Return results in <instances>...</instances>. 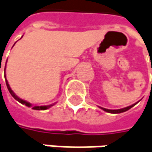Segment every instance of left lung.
<instances>
[{"label": "left lung", "mask_w": 152, "mask_h": 152, "mask_svg": "<svg viewBox=\"0 0 152 152\" xmlns=\"http://www.w3.org/2000/svg\"><path fill=\"white\" fill-rule=\"evenodd\" d=\"M137 103V102H136ZM136 103H134L133 105H131V106H128V107H126V108H123V109H120V110H108V109H104V108H101L102 110H104V111H106V112H108V113H111V114H120V113H123V112H125V111H127L128 110H130L132 107H133Z\"/></svg>", "instance_id": "obj_1"}]
</instances>
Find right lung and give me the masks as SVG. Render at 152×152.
I'll use <instances>...</instances> for the list:
<instances>
[{"label": "right lung", "mask_w": 152, "mask_h": 152, "mask_svg": "<svg viewBox=\"0 0 152 152\" xmlns=\"http://www.w3.org/2000/svg\"><path fill=\"white\" fill-rule=\"evenodd\" d=\"M0 71H1V65H0ZM5 79H6V66H5ZM6 84H7V89H8V91H9L10 94L12 96V97H13L15 100H17L18 102H19L20 103H22V104H25V105L27 106V107H32V105H31L30 102H26V101H25V100H23V99L19 98L18 96L15 95V93L12 91L10 86L8 85L7 80H6ZM54 104H55V103H54ZM54 104H50V105H47V106H33V107H32V109L36 110H47V109H49V108H50L51 106H53Z\"/></svg>", "instance_id": "add662e5"}]
</instances>
